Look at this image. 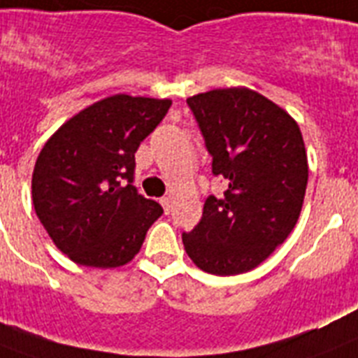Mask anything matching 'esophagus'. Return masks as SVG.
I'll use <instances>...</instances> for the list:
<instances>
[{
    "mask_svg": "<svg viewBox=\"0 0 358 358\" xmlns=\"http://www.w3.org/2000/svg\"><path fill=\"white\" fill-rule=\"evenodd\" d=\"M160 203H162V207H164L165 213H169L171 207H173V200H171V196L160 198Z\"/></svg>",
    "mask_w": 358,
    "mask_h": 358,
    "instance_id": "esophagus-1",
    "label": "esophagus"
}]
</instances>
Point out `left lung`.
<instances>
[{
    "mask_svg": "<svg viewBox=\"0 0 358 358\" xmlns=\"http://www.w3.org/2000/svg\"><path fill=\"white\" fill-rule=\"evenodd\" d=\"M224 196H207L202 220L184 233L189 258L211 275H240L287 238L304 203L308 155L299 123L266 96L215 89L187 98Z\"/></svg>",
    "mask_w": 358,
    "mask_h": 358,
    "instance_id": "left-lung-1",
    "label": "left lung"
}]
</instances>
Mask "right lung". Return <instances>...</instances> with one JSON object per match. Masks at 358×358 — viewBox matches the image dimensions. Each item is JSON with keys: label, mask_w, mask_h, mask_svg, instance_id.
Returning <instances> with one entry per match:
<instances>
[{"label": "right lung", "mask_w": 358, "mask_h": 358, "mask_svg": "<svg viewBox=\"0 0 358 358\" xmlns=\"http://www.w3.org/2000/svg\"><path fill=\"white\" fill-rule=\"evenodd\" d=\"M171 103L109 96L74 114L43 145L32 173V202L72 262L110 269L138 255L164 209L133 185L134 152Z\"/></svg>", "instance_id": "right-lung-1"}]
</instances>
